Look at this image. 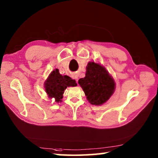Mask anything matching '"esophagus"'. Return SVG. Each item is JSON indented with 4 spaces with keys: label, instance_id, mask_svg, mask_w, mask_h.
Returning a JSON list of instances; mask_svg holds the SVG:
<instances>
[{
    "label": "esophagus",
    "instance_id": "1",
    "mask_svg": "<svg viewBox=\"0 0 158 158\" xmlns=\"http://www.w3.org/2000/svg\"><path fill=\"white\" fill-rule=\"evenodd\" d=\"M73 78L76 79V81L77 82V75H73Z\"/></svg>",
    "mask_w": 158,
    "mask_h": 158
}]
</instances>
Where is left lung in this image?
I'll return each mask as SVG.
<instances>
[{"mask_svg":"<svg viewBox=\"0 0 158 158\" xmlns=\"http://www.w3.org/2000/svg\"><path fill=\"white\" fill-rule=\"evenodd\" d=\"M86 69L85 77L79 79L78 83L90 103L101 106L114 94L116 86L114 80L100 63L89 62Z\"/></svg>","mask_w":158,"mask_h":158,"instance_id":"1","label":"left lung"}]
</instances>
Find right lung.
<instances>
[{
  "instance_id": "1",
  "label": "right lung",
  "mask_w": 158,
  "mask_h": 158,
  "mask_svg": "<svg viewBox=\"0 0 158 158\" xmlns=\"http://www.w3.org/2000/svg\"><path fill=\"white\" fill-rule=\"evenodd\" d=\"M77 85L75 80L67 75H62L58 69H55L45 81L44 89L49 98H54L56 102H61L64 90L67 87Z\"/></svg>"
}]
</instances>
